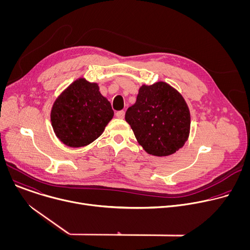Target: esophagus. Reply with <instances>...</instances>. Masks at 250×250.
I'll use <instances>...</instances> for the list:
<instances>
[{"instance_id": "obj_1", "label": "esophagus", "mask_w": 250, "mask_h": 250, "mask_svg": "<svg viewBox=\"0 0 250 250\" xmlns=\"http://www.w3.org/2000/svg\"><path fill=\"white\" fill-rule=\"evenodd\" d=\"M125 111H119L117 112V117L119 119H124L125 118Z\"/></svg>"}]
</instances>
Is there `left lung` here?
Segmentation results:
<instances>
[{
    "label": "left lung",
    "mask_w": 250,
    "mask_h": 250,
    "mask_svg": "<svg viewBox=\"0 0 250 250\" xmlns=\"http://www.w3.org/2000/svg\"><path fill=\"white\" fill-rule=\"evenodd\" d=\"M138 144L149 154L167 156L180 149L190 131V112L183 97L164 82L144 85L125 113Z\"/></svg>",
    "instance_id": "1"
}]
</instances>
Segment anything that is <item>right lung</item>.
Segmentation results:
<instances>
[{
    "label": "right lung",
    "mask_w": 250,
    "mask_h": 250,
    "mask_svg": "<svg viewBox=\"0 0 250 250\" xmlns=\"http://www.w3.org/2000/svg\"><path fill=\"white\" fill-rule=\"evenodd\" d=\"M113 116L111 103L101 95L98 85L79 79L55 101L51 124L64 145L82 147L103 133Z\"/></svg>",
    "instance_id": "add662e5"
}]
</instances>
